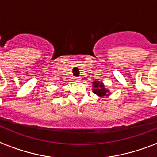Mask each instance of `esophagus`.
I'll return each mask as SVG.
<instances>
[{"label": "esophagus", "instance_id": "34e87169", "mask_svg": "<svg viewBox=\"0 0 157 157\" xmlns=\"http://www.w3.org/2000/svg\"><path fill=\"white\" fill-rule=\"evenodd\" d=\"M75 81H79L80 80V78L79 77H75Z\"/></svg>", "mask_w": 157, "mask_h": 157}]
</instances>
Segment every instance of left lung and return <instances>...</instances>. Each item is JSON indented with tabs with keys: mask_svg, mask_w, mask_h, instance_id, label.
I'll return each mask as SVG.
<instances>
[{
	"mask_svg": "<svg viewBox=\"0 0 157 157\" xmlns=\"http://www.w3.org/2000/svg\"><path fill=\"white\" fill-rule=\"evenodd\" d=\"M93 86H94L93 92L98 96H99V97H101V98L105 97V96L108 97L110 94L109 90H107L105 87V85L102 82H101L94 81L93 82Z\"/></svg>",
	"mask_w": 157,
	"mask_h": 157,
	"instance_id": "obj_1",
	"label": "left lung"
}]
</instances>
